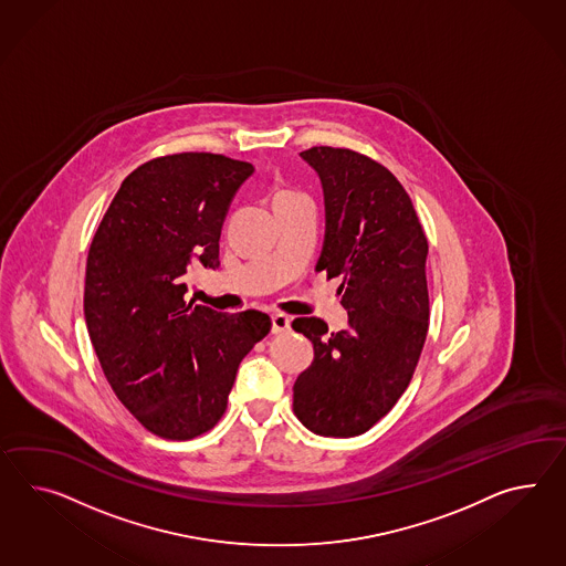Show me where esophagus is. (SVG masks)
<instances>
[{"label":"esophagus","mask_w":566,"mask_h":566,"mask_svg":"<svg viewBox=\"0 0 566 566\" xmlns=\"http://www.w3.org/2000/svg\"><path fill=\"white\" fill-rule=\"evenodd\" d=\"M290 332V317L289 315H284V313H276V315H272V333H276V335H282V333Z\"/></svg>","instance_id":"esophagus-1"}]
</instances>
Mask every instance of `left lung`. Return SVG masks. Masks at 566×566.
<instances>
[{
	"instance_id": "left-lung-1",
	"label": "left lung",
	"mask_w": 566,
	"mask_h": 566,
	"mask_svg": "<svg viewBox=\"0 0 566 566\" xmlns=\"http://www.w3.org/2000/svg\"><path fill=\"white\" fill-rule=\"evenodd\" d=\"M323 184L325 241L317 272L342 277L347 327L301 317L292 329L315 347L294 382V415L325 438H354L407 390L429 327L428 239L400 181L352 149L301 153Z\"/></svg>"
}]
</instances>
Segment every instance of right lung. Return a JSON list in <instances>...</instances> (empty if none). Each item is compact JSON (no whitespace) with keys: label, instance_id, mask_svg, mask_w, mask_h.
<instances>
[{"label":"right lung","instance_id":"add662e5","mask_svg":"<svg viewBox=\"0 0 566 566\" xmlns=\"http://www.w3.org/2000/svg\"><path fill=\"white\" fill-rule=\"evenodd\" d=\"M251 174L248 161L214 153L151 159L126 176L90 245L83 315L99 366L164 440L217 426L241 359L272 327L260 311L184 301L190 265H221L222 222Z\"/></svg>","mask_w":566,"mask_h":566}]
</instances>
